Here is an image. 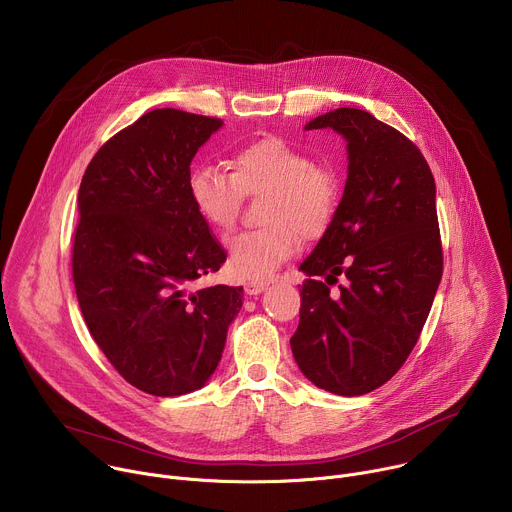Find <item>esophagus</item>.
Listing matches in <instances>:
<instances>
[{
	"mask_svg": "<svg viewBox=\"0 0 512 512\" xmlns=\"http://www.w3.org/2000/svg\"><path fill=\"white\" fill-rule=\"evenodd\" d=\"M265 289H267V281L253 279V281L245 283V294L247 296H257V294H261V291H265Z\"/></svg>",
	"mask_w": 512,
	"mask_h": 512,
	"instance_id": "1",
	"label": "esophagus"
}]
</instances>
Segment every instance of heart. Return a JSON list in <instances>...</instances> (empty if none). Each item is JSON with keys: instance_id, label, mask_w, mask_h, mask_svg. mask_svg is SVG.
Here are the masks:
<instances>
[{"instance_id": "b5f03b06", "label": "heart", "mask_w": 512, "mask_h": 512, "mask_svg": "<svg viewBox=\"0 0 512 512\" xmlns=\"http://www.w3.org/2000/svg\"><path fill=\"white\" fill-rule=\"evenodd\" d=\"M245 194H267L261 212L267 227L231 239L229 265L243 279L263 281L300 251L302 237L318 239L330 229L342 200V176L277 135L239 148L231 172L198 166L188 176L196 212L218 233L237 225Z\"/></svg>"}]
</instances>
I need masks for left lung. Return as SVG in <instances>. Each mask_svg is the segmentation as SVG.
<instances>
[{
	"mask_svg": "<svg viewBox=\"0 0 512 512\" xmlns=\"http://www.w3.org/2000/svg\"><path fill=\"white\" fill-rule=\"evenodd\" d=\"M346 139L348 178L334 223L300 265L291 352L316 387L371 393L407 360L444 271L435 182L417 145L375 115L340 107L306 129ZM345 279L334 297L329 285ZM324 276V282L317 277Z\"/></svg>",
	"mask_w": 512,
	"mask_h": 512,
	"instance_id": "1",
	"label": "left lung"
}]
</instances>
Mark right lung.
Returning a JSON list of instances; mask_svg holds the SVG:
<instances>
[{"label": "right lung", "mask_w": 512, "mask_h": 512, "mask_svg": "<svg viewBox=\"0 0 512 512\" xmlns=\"http://www.w3.org/2000/svg\"><path fill=\"white\" fill-rule=\"evenodd\" d=\"M223 119L154 109L101 145L79 188L72 279L115 371L156 397L204 387L243 287L200 285L227 253L188 196L190 164Z\"/></svg>", "instance_id": "add662e5"}]
</instances>
